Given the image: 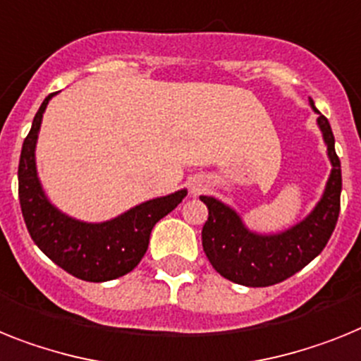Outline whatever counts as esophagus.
<instances>
[{
  "label": "esophagus",
  "mask_w": 361,
  "mask_h": 361,
  "mask_svg": "<svg viewBox=\"0 0 361 361\" xmlns=\"http://www.w3.org/2000/svg\"><path fill=\"white\" fill-rule=\"evenodd\" d=\"M202 190H204V181L198 180L190 183V192H192V195H200Z\"/></svg>",
  "instance_id": "obj_1"
}]
</instances>
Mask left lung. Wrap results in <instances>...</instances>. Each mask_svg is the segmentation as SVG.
Masks as SVG:
<instances>
[{
    "mask_svg": "<svg viewBox=\"0 0 361 361\" xmlns=\"http://www.w3.org/2000/svg\"><path fill=\"white\" fill-rule=\"evenodd\" d=\"M310 104L317 111L314 101ZM317 124L323 132L332 171L314 211L298 226L277 235H259L250 231L229 205L213 196H200L209 209L207 222L202 229V246L209 262L222 277L253 288L271 286L298 274L326 246L340 216L341 163L329 119L319 114Z\"/></svg>",
    "mask_w": 361,
    "mask_h": 361,
    "instance_id": "left-lung-1",
    "label": "left lung"
}]
</instances>
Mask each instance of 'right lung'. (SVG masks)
Listing matches in <instances>:
<instances>
[{
    "label": "right lung",
    "instance_id": "1",
    "mask_svg": "<svg viewBox=\"0 0 361 361\" xmlns=\"http://www.w3.org/2000/svg\"><path fill=\"white\" fill-rule=\"evenodd\" d=\"M54 93L45 97L36 111L31 132L21 147L18 166V195L21 214L35 244L73 277L104 283L123 277L141 262L147 253L152 227L174 211L187 190L148 200L121 216L101 224H86L60 213L51 204L36 174L35 148L42 117Z\"/></svg>",
    "mask_w": 361,
    "mask_h": 361
}]
</instances>
